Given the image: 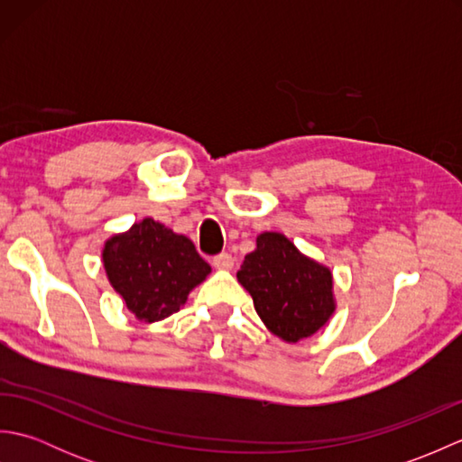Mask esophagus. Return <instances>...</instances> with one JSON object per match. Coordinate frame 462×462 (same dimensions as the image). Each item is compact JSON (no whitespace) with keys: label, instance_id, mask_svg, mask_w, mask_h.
<instances>
[{"label":"esophagus","instance_id":"1","mask_svg":"<svg viewBox=\"0 0 462 462\" xmlns=\"http://www.w3.org/2000/svg\"><path fill=\"white\" fill-rule=\"evenodd\" d=\"M212 266L216 270H230L234 266V258L230 256V254H218V256L212 258Z\"/></svg>","mask_w":462,"mask_h":462}]
</instances>
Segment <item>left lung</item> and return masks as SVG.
<instances>
[{
  "label": "left lung",
  "mask_w": 462,
  "mask_h": 462,
  "mask_svg": "<svg viewBox=\"0 0 462 462\" xmlns=\"http://www.w3.org/2000/svg\"><path fill=\"white\" fill-rule=\"evenodd\" d=\"M238 282L266 328L288 343L313 336L336 310L331 272L278 232L260 234L256 250L244 258Z\"/></svg>",
  "instance_id": "left-lung-1"
}]
</instances>
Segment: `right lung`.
I'll return each mask as SVG.
<instances>
[{
	"mask_svg": "<svg viewBox=\"0 0 462 462\" xmlns=\"http://www.w3.org/2000/svg\"><path fill=\"white\" fill-rule=\"evenodd\" d=\"M103 263L111 286L144 323L179 311L190 290L210 273L189 238L152 218L106 240Z\"/></svg>",
	"mask_w": 462,
	"mask_h": 462,
	"instance_id": "right-lung-1",
	"label": "right lung"
}]
</instances>
